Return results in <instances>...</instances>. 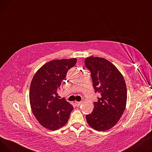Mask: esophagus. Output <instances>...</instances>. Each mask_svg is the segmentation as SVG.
I'll list each match as a JSON object with an SVG mask.
<instances>
[{
  "label": "esophagus",
  "instance_id": "34e87169",
  "mask_svg": "<svg viewBox=\"0 0 152 152\" xmlns=\"http://www.w3.org/2000/svg\"><path fill=\"white\" fill-rule=\"evenodd\" d=\"M75 103V105H76L77 107H79V105H80L82 103H81V102H77V101H76Z\"/></svg>",
  "mask_w": 152,
  "mask_h": 152
}]
</instances>
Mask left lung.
I'll use <instances>...</instances> for the list:
<instances>
[{
	"label": "left lung",
	"mask_w": 152,
	"mask_h": 152,
	"mask_svg": "<svg viewBox=\"0 0 152 152\" xmlns=\"http://www.w3.org/2000/svg\"><path fill=\"white\" fill-rule=\"evenodd\" d=\"M85 65L91 73L95 92L100 94L92 112L86 116L87 122L95 130L107 131L118 122L125 110L124 79L113 63L103 58L91 56L86 58Z\"/></svg>",
	"instance_id": "obj_1"
}]
</instances>
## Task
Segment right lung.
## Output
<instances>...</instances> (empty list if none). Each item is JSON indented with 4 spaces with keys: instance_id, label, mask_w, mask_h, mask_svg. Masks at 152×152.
<instances>
[{
    "instance_id": "right-lung-1",
    "label": "right lung",
    "mask_w": 152,
    "mask_h": 152,
    "mask_svg": "<svg viewBox=\"0 0 152 152\" xmlns=\"http://www.w3.org/2000/svg\"><path fill=\"white\" fill-rule=\"evenodd\" d=\"M76 58L55 60L40 68L32 79L29 102L32 112L45 128L57 130L65 126L73 107L58 98L57 90L68 71L76 63Z\"/></svg>"
}]
</instances>
